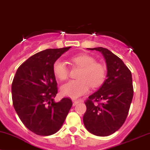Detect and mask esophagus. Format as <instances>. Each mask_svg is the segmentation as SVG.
Returning a JSON list of instances; mask_svg holds the SVG:
<instances>
[{"label":"esophagus","mask_w":150,"mask_h":150,"mask_svg":"<svg viewBox=\"0 0 150 150\" xmlns=\"http://www.w3.org/2000/svg\"><path fill=\"white\" fill-rule=\"evenodd\" d=\"M79 101H76V100H74L73 101V106H75V105H76L77 104H79Z\"/></svg>","instance_id":"1"}]
</instances>
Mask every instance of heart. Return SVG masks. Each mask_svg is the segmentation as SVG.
<instances>
[{
  "mask_svg": "<svg viewBox=\"0 0 150 150\" xmlns=\"http://www.w3.org/2000/svg\"><path fill=\"white\" fill-rule=\"evenodd\" d=\"M74 64L81 67L77 80H71L63 84L61 93L63 96L76 99L88 92L91 85L93 87L99 86L103 83L105 78L106 70L105 67L96 62L92 56L86 54H80L71 58ZM54 74L59 80L63 81L68 78L69 68L62 59L54 61L52 66Z\"/></svg>",
  "mask_w": 150,
  "mask_h": 150,
  "instance_id": "obj_1",
  "label": "heart"
}]
</instances>
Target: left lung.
<instances>
[{
    "label": "left lung",
    "mask_w": 150,
    "mask_h": 150,
    "mask_svg": "<svg viewBox=\"0 0 150 150\" xmlns=\"http://www.w3.org/2000/svg\"><path fill=\"white\" fill-rule=\"evenodd\" d=\"M103 54L107 65V79L88 97L83 121L86 129L98 136H108L126 121L133 96L131 72L121 59L104 47L87 48ZM93 101L102 103L94 105Z\"/></svg>",
    "instance_id": "obj_1"
}]
</instances>
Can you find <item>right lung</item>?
Here are the masks:
<instances>
[{"label":"right lung","instance_id":"right-lung-1","mask_svg":"<svg viewBox=\"0 0 150 150\" xmlns=\"http://www.w3.org/2000/svg\"><path fill=\"white\" fill-rule=\"evenodd\" d=\"M71 47L46 49L30 57L17 69L12 83L14 108L28 129L50 135L60 129L72 106L71 100L55 102L57 81L52 66Z\"/></svg>","mask_w":150,"mask_h":150}]
</instances>
